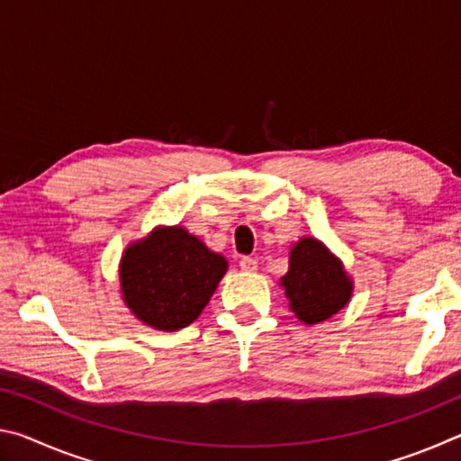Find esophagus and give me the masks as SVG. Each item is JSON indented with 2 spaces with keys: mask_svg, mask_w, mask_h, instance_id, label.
<instances>
[{
  "mask_svg": "<svg viewBox=\"0 0 461 461\" xmlns=\"http://www.w3.org/2000/svg\"><path fill=\"white\" fill-rule=\"evenodd\" d=\"M240 268L246 270V272H254L256 268H258V262H256L254 258H249V256H241Z\"/></svg>",
  "mask_w": 461,
  "mask_h": 461,
  "instance_id": "esophagus-1",
  "label": "esophagus"
}]
</instances>
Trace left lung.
I'll return each instance as SVG.
<instances>
[{"label":"left lung","mask_w":461,"mask_h":461,"mask_svg":"<svg viewBox=\"0 0 461 461\" xmlns=\"http://www.w3.org/2000/svg\"><path fill=\"white\" fill-rule=\"evenodd\" d=\"M280 286L291 303V311L305 325L327 321L352 299L354 283L339 258L323 241L303 238L291 248L288 272Z\"/></svg>","instance_id":"left-lung-1"}]
</instances>
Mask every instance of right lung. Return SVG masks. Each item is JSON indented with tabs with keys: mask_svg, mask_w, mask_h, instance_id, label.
<instances>
[{
	"mask_svg": "<svg viewBox=\"0 0 461 461\" xmlns=\"http://www.w3.org/2000/svg\"><path fill=\"white\" fill-rule=\"evenodd\" d=\"M225 270L228 260L181 225L156 228L122 256L123 303L144 325L183 330L205 309Z\"/></svg>",
	"mask_w": 461,
	"mask_h": 461,
	"instance_id": "right-lung-1",
	"label": "right lung"
}]
</instances>
